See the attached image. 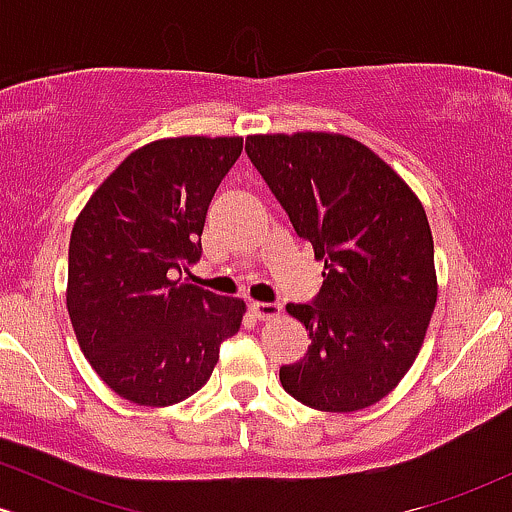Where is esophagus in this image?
<instances>
[{
  "label": "esophagus",
  "instance_id": "esophagus-1",
  "mask_svg": "<svg viewBox=\"0 0 512 512\" xmlns=\"http://www.w3.org/2000/svg\"><path fill=\"white\" fill-rule=\"evenodd\" d=\"M250 313L257 317V320H272V317L279 315V303H260L252 301L250 303Z\"/></svg>",
  "mask_w": 512,
  "mask_h": 512
}]
</instances>
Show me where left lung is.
<instances>
[{"instance_id": "obj_1", "label": "left lung", "mask_w": 512, "mask_h": 512, "mask_svg": "<svg viewBox=\"0 0 512 512\" xmlns=\"http://www.w3.org/2000/svg\"><path fill=\"white\" fill-rule=\"evenodd\" d=\"M245 151L301 238L325 260L313 303H289L308 354L284 390L332 414L390 395L424 344L438 298L426 209L366 144L334 132L250 134Z\"/></svg>"}]
</instances>
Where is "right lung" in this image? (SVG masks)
I'll list each match as a JSON object with an SVG mask.
<instances>
[{"label":"right lung","mask_w":512,"mask_h":512,"mask_svg":"<svg viewBox=\"0 0 512 512\" xmlns=\"http://www.w3.org/2000/svg\"><path fill=\"white\" fill-rule=\"evenodd\" d=\"M243 137H168L101 182L69 240L67 310L81 351L127 402L170 407L209 380L245 301L173 279L202 255L216 187Z\"/></svg>","instance_id":"1"}]
</instances>
